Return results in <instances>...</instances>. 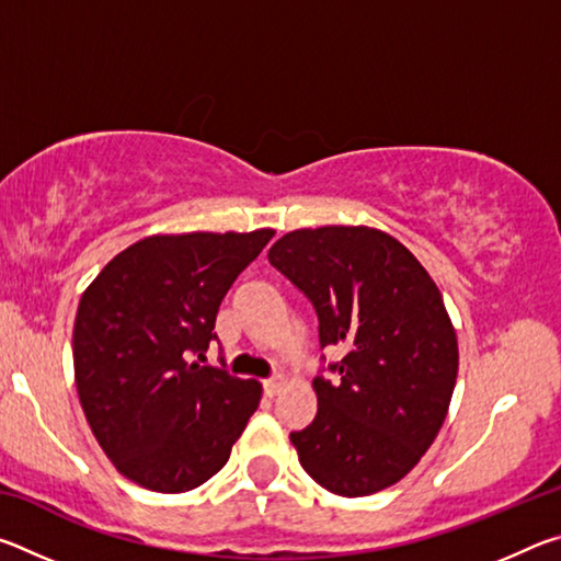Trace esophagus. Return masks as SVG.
Returning a JSON list of instances; mask_svg holds the SVG:
<instances>
[{
  "mask_svg": "<svg viewBox=\"0 0 561 561\" xmlns=\"http://www.w3.org/2000/svg\"><path fill=\"white\" fill-rule=\"evenodd\" d=\"M282 386H284V381L282 378H270V381H264L262 383V388H264V396H277L279 391H282Z\"/></svg>",
  "mask_w": 561,
  "mask_h": 561,
  "instance_id": "esophagus-1",
  "label": "esophagus"
}]
</instances>
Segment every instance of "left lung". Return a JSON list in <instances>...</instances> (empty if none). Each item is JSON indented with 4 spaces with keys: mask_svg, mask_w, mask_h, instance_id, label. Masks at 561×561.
Returning <instances> with one entry per match:
<instances>
[{
    "mask_svg": "<svg viewBox=\"0 0 561 561\" xmlns=\"http://www.w3.org/2000/svg\"><path fill=\"white\" fill-rule=\"evenodd\" d=\"M279 270L319 317V344L341 346L331 383L314 378L317 417L289 435L301 468L341 497L411 472L448 415L458 339L431 274L374 227L294 230L272 244Z\"/></svg>",
    "mask_w": 561,
    "mask_h": 561,
    "instance_id": "obj_1",
    "label": "left lung"
}]
</instances>
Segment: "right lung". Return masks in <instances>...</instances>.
Here are the masks:
<instances>
[{"label": "right lung", "mask_w": 561, "mask_h": 561, "mask_svg": "<svg viewBox=\"0 0 561 561\" xmlns=\"http://www.w3.org/2000/svg\"><path fill=\"white\" fill-rule=\"evenodd\" d=\"M274 230L153 234L116 254L79 301L81 408L121 474L153 492L201 488L230 458L262 386L197 364L217 309Z\"/></svg>", "instance_id": "obj_1"}]
</instances>
